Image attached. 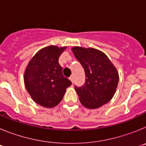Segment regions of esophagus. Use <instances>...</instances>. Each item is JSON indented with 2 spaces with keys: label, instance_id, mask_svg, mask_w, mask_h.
Segmentation results:
<instances>
[{
  "label": "esophagus",
  "instance_id": "1",
  "mask_svg": "<svg viewBox=\"0 0 146 146\" xmlns=\"http://www.w3.org/2000/svg\"><path fill=\"white\" fill-rule=\"evenodd\" d=\"M69 80H70L73 82H74V77H73V76H71V77H69Z\"/></svg>",
  "mask_w": 146,
  "mask_h": 146
}]
</instances>
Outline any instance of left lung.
<instances>
[{"mask_svg": "<svg viewBox=\"0 0 146 146\" xmlns=\"http://www.w3.org/2000/svg\"><path fill=\"white\" fill-rule=\"evenodd\" d=\"M72 50L86 75L84 84L74 86L81 104L89 109H96L109 102L118 83V72L112 62L96 49L74 47Z\"/></svg>", "mask_w": 146, "mask_h": 146, "instance_id": "8db88e82", "label": "left lung"}]
</instances>
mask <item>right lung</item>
<instances>
[{
    "mask_svg": "<svg viewBox=\"0 0 146 146\" xmlns=\"http://www.w3.org/2000/svg\"><path fill=\"white\" fill-rule=\"evenodd\" d=\"M66 47L49 46L39 50L30 60L24 77L25 88L32 99L44 108L60 102L72 82L63 75L59 57Z\"/></svg>",
    "mask_w": 146,
    "mask_h": 146,
    "instance_id": "1",
    "label": "right lung"
}]
</instances>
